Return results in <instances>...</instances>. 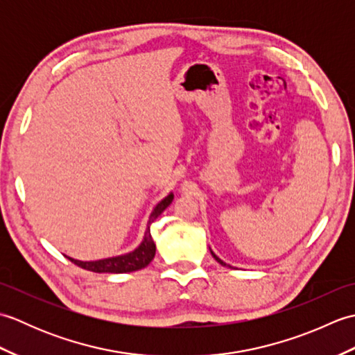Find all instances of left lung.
<instances>
[{
    "mask_svg": "<svg viewBox=\"0 0 355 355\" xmlns=\"http://www.w3.org/2000/svg\"><path fill=\"white\" fill-rule=\"evenodd\" d=\"M210 253H212V256H214V259L216 261V262H220L221 263V266H224V267H230V266H227V263H225L223 259H220V258H218V256L212 252V250H210Z\"/></svg>",
    "mask_w": 355,
    "mask_h": 355,
    "instance_id": "8db88e82",
    "label": "left lung"
}]
</instances>
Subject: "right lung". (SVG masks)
I'll return each mask as SVG.
<instances>
[{"instance_id":"obj_1","label":"right lung","mask_w":355,"mask_h":355,"mask_svg":"<svg viewBox=\"0 0 355 355\" xmlns=\"http://www.w3.org/2000/svg\"><path fill=\"white\" fill-rule=\"evenodd\" d=\"M172 200H173V193L171 192L168 197H164L154 207V210L149 215L145 236H143V241L139 244V247L134 248L132 252L112 256V258L99 259V261H79V259L70 258V256H67V258H69L73 263H76L78 267L94 271V273H131V271L145 268L155 256V244L153 241V236H150L149 225L150 223H154L157 220L158 215L163 214V210L171 205Z\"/></svg>"}]
</instances>
